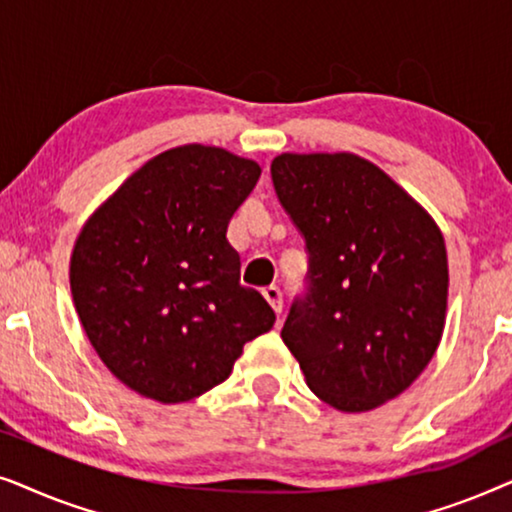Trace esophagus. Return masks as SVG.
<instances>
[{
	"label": "esophagus",
	"mask_w": 512,
	"mask_h": 512,
	"mask_svg": "<svg viewBox=\"0 0 512 512\" xmlns=\"http://www.w3.org/2000/svg\"><path fill=\"white\" fill-rule=\"evenodd\" d=\"M263 298L268 300L270 307H272V310H275L277 314L282 312V307H284V300H282V291H279V286H275V284L265 286V289H263Z\"/></svg>",
	"instance_id": "esophagus-1"
}]
</instances>
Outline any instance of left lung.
I'll use <instances>...</instances> for the list:
<instances>
[{"instance_id":"left-lung-1","label":"left lung","mask_w":512,"mask_h":512,"mask_svg":"<svg viewBox=\"0 0 512 512\" xmlns=\"http://www.w3.org/2000/svg\"><path fill=\"white\" fill-rule=\"evenodd\" d=\"M310 251V293L282 340L307 387L340 412L403 394L443 338L447 251L433 216L356 153H282L270 165Z\"/></svg>"}]
</instances>
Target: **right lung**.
<instances>
[{"label": "right lung", "mask_w": 512, "mask_h": 512, "mask_svg": "<svg viewBox=\"0 0 512 512\" xmlns=\"http://www.w3.org/2000/svg\"><path fill=\"white\" fill-rule=\"evenodd\" d=\"M258 177L256 160L219 146H174L83 223L69 261L76 314L104 366L139 396H202L275 324L261 293L240 284L226 240Z\"/></svg>", "instance_id": "right-lung-1"}]
</instances>
